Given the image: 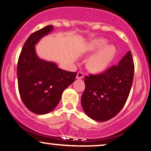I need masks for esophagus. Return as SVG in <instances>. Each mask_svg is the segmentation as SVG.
<instances>
[{
  "mask_svg": "<svg viewBox=\"0 0 151 151\" xmlns=\"http://www.w3.org/2000/svg\"><path fill=\"white\" fill-rule=\"evenodd\" d=\"M83 76H84V74H83V73L81 72V71H79V72H78L77 76H76V78H77V79H82L83 78Z\"/></svg>",
  "mask_w": 151,
  "mask_h": 151,
  "instance_id": "esophagus-1",
  "label": "esophagus"
}]
</instances>
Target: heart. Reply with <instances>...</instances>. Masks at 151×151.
Listing matches in <instances>:
<instances>
[{
	"label": "heart",
	"instance_id": "obj_1",
	"mask_svg": "<svg viewBox=\"0 0 151 151\" xmlns=\"http://www.w3.org/2000/svg\"><path fill=\"white\" fill-rule=\"evenodd\" d=\"M107 40L102 38L95 39L88 43L85 47L86 54H92L87 61V67L90 71L99 73L103 71L113 61L116 54L114 45H107Z\"/></svg>",
	"mask_w": 151,
	"mask_h": 151
}]
</instances>
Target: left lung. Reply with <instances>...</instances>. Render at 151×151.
<instances>
[{
    "instance_id": "left-lung-1",
    "label": "left lung",
    "mask_w": 151,
    "mask_h": 151,
    "mask_svg": "<svg viewBox=\"0 0 151 151\" xmlns=\"http://www.w3.org/2000/svg\"><path fill=\"white\" fill-rule=\"evenodd\" d=\"M134 73V60L129 51L116 65L99 75L86 76V89L81 97L86 114L97 122L116 116L127 102Z\"/></svg>"
}]
</instances>
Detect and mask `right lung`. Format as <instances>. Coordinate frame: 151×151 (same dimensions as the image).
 Listing matches in <instances>:
<instances>
[{
	"instance_id": "add662e5",
	"label": "right lung",
	"mask_w": 151,
	"mask_h": 151,
	"mask_svg": "<svg viewBox=\"0 0 151 151\" xmlns=\"http://www.w3.org/2000/svg\"><path fill=\"white\" fill-rule=\"evenodd\" d=\"M48 25L32 34L24 44L17 62V82L21 100L37 114L50 112L58 105L67 87L75 81L77 73L59 68L54 62L38 57L35 45L53 30Z\"/></svg>"
}]
</instances>
